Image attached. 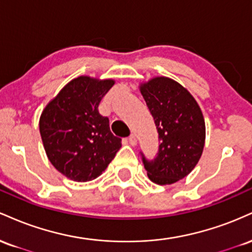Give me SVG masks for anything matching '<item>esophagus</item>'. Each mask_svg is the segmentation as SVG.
<instances>
[{"label": "esophagus", "instance_id": "1", "mask_svg": "<svg viewBox=\"0 0 252 252\" xmlns=\"http://www.w3.org/2000/svg\"><path fill=\"white\" fill-rule=\"evenodd\" d=\"M128 141H129V143L131 144V146H136V142H137V140H136V136L134 134H131L129 136Z\"/></svg>", "mask_w": 252, "mask_h": 252}]
</instances>
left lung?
Wrapping results in <instances>:
<instances>
[{"label": "left lung", "mask_w": 252, "mask_h": 252, "mask_svg": "<svg viewBox=\"0 0 252 252\" xmlns=\"http://www.w3.org/2000/svg\"><path fill=\"white\" fill-rule=\"evenodd\" d=\"M158 132V152L154 160L142 155L148 178L158 185H170L192 172L205 144V121L192 94L175 80L155 77L141 84Z\"/></svg>", "instance_id": "left-lung-1"}]
</instances>
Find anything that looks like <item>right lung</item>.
I'll return each instance as SVG.
<instances>
[{
	"mask_svg": "<svg viewBox=\"0 0 252 252\" xmlns=\"http://www.w3.org/2000/svg\"><path fill=\"white\" fill-rule=\"evenodd\" d=\"M115 80L80 76L62 89L43 109L39 128L48 160L73 181L94 180L121 148L109 118L98 112Z\"/></svg>",
	"mask_w": 252,
	"mask_h": 252,
	"instance_id": "add662e5",
	"label": "right lung"
}]
</instances>
